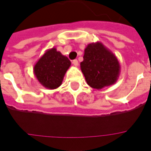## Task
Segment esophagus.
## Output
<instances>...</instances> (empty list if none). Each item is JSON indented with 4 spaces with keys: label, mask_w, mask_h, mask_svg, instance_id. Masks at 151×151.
<instances>
[{
    "label": "esophagus",
    "mask_w": 151,
    "mask_h": 151,
    "mask_svg": "<svg viewBox=\"0 0 151 151\" xmlns=\"http://www.w3.org/2000/svg\"><path fill=\"white\" fill-rule=\"evenodd\" d=\"M72 63H73V65H74V66H76V67L78 66V60H73Z\"/></svg>",
    "instance_id": "obj_1"
}]
</instances>
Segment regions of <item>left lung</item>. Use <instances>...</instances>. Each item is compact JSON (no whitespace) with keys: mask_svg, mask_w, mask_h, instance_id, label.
<instances>
[{"mask_svg":"<svg viewBox=\"0 0 151 151\" xmlns=\"http://www.w3.org/2000/svg\"><path fill=\"white\" fill-rule=\"evenodd\" d=\"M80 66L87 84L97 90L115 84L120 75L117 57L100 41L86 47Z\"/></svg>","mask_w":151,"mask_h":151,"instance_id":"8db88e82","label":"left lung"}]
</instances>
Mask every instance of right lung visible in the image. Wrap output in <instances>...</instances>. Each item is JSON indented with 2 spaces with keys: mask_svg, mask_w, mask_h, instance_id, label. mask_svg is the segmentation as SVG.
<instances>
[{
  "mask_svg": "<svg viewBox=\"0 0 151 151\" xmlns=\"http://www.w3.org/2000/svg\"><path fill=\"white\" fill-rule=\"evenodd\" d=\"M70 65L71 62L66 56L53 47L46 50L36 62L33 73L42 86L54 90L62 84L65 74Z\"/></svg>",
  "mask_w": 151,
  "mask_h": 151,
  "instance_id": "add662e5",
  "label": "right lung"
}]
</instances>
